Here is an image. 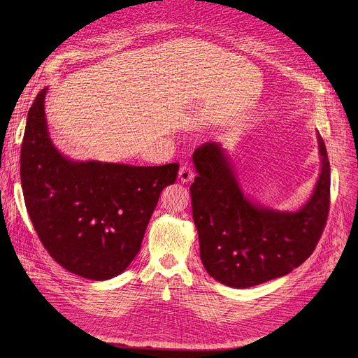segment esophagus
Returning a JSON list of instances; mask_svg holds the SVG:
<instances>
[{"label": "esophagus", "instance_id": "1", "mask_svg": "<svg viewBox=\"0 0 358 358\" xmlns=\"http://www.w3.org/2000/svg\"><path fill=\"white\" fill-rule=\"evenodd\" d=\"M178 176H180V180H181L182 182H190V181L194 178V173H193V169H192V166H190L189 164H184V165L180 168Z\"/></svg>", "mask_w": 358, "mask_h": 358}]
</instances>
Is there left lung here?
Wrapping results in <instances>:
<instances>
[{"label": "left lung", "instance_id": "obj_1", "mask_svg": "<svg viewBox=\"0 0 358 358\" xmlns=\"http://www.w3.org/2000/svg\"><path fill=\"white\" fill-rule=\"evenodd\" d=\"M317 142L321 176L309 201L294 213L261 208L243 196L219 143L206 142L194 150L193 220L209 275L229 287L247 289L289 274L312 255L331 203V168L321 135Z\"/></svg>", "mask_w": 358, "mask_h": 358}]
</instances>
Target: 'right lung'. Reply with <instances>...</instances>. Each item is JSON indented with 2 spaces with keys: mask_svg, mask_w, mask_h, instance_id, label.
I'll list each match as a JSON object with an SVG mask.
<instances>
[{
  "mask_svg": "<svg viewBox=\"0 0 358 358\" xmlns=\"http://www.w3.org/2000/svg\"><path fill=\"white\" fill-rule=\"evenodd\" d=\"M45 96L46 88L27 113L22 145L27 213L45 250L61 267L90 280L113 278L139 252L159 194L177 180L180 165L66 159L49 139Z\"/></svg>",
  "mask_w": 358,
  "mask_h": 358,
  "instance_id": "right-lung-1",
  "label": "right lung"
}]
</instances>
